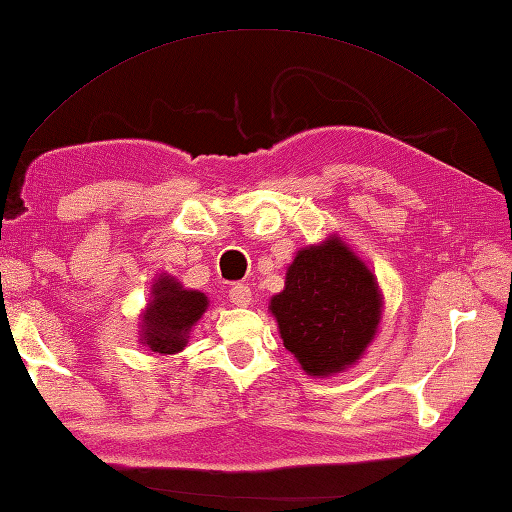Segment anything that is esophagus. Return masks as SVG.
I'll return each instance as SVG.
<instances>
[{"mask_svg": "<svg viewBox=\"0 0 512 512\" xmlns=\"http://www.w3.org/2000/svg\"><path fill=\"white\" fill-rule=\"evenodd\" d=\"M230 299H233L235 306H248L250 299H253V293H250L248 284H235L230 288Z\"/></svg>", "mask_w": 512, "mask_h": 512, "instance_id": "1", "label": "esophagus"}]
</instances>
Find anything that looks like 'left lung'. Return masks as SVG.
<instances>
[{
	"label": "left lung",
	"instance_id": "obj_1",
	"mask_svg": "<svg viewBox=\"0 0 512 512\" xmlns=\"http://www.w3.org/2000/svg\"><path fill=\"white\" fill-rule=\"evenodd\" d=\"M268 310L304 373L333 377L353 368L373 344L384 295L364 259L342 237L328 235L297 250Z\"/></svg>",
	"mask_w": 512,
	"mask_h": 512
}]
</instances>
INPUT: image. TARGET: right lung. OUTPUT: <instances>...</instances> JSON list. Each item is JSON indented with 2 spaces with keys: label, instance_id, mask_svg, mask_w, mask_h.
<instances>
[{
  "label": "right lung",
  "instance_id": "obj_1",
  "mask_svg": "<svg viewBox=\"0 0 512 512\" xmlns=\"http://www.w3.org/2000/svg\"><path fill=\"white\" fill-rule=\"evenodd\" d=\"M208 304L206 293L184 288L168 273L157 275L148 304L139 315V344L157 355L182 353L188 346L190 330L202 319Z\"/></svg>",
  "mask_w": 512,
  "mask_h": 512
}]
</instances>
